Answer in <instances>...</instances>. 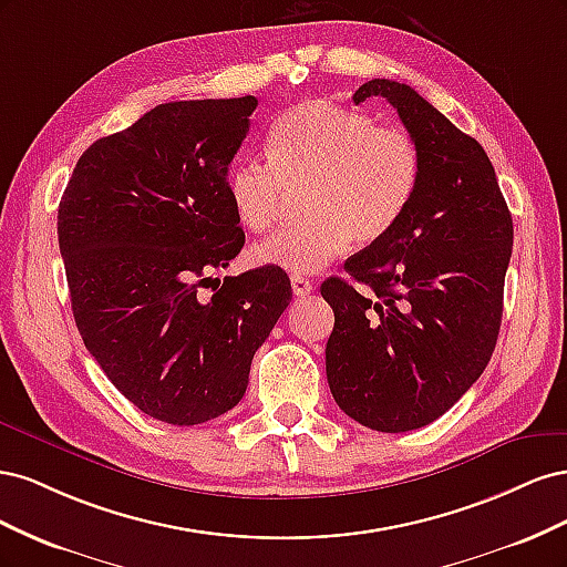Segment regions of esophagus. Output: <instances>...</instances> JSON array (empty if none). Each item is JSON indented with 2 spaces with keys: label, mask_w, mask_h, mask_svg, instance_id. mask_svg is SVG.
I'll return each mask as SVG.
<instances>
[{
  "label": "esophagus",
  "mask_w": 567,
  "mask_h": 567,
  "mask_svg": "<svg viewBox=\"0 0 567 567\" xmlns=\"http://www.w3.org/2000/svg\"><path fill=\"white\" fill-rule=\"evenodd\" d=\"M290 286H293V293L298 296V298H305V296H310V293H315V284L307 279V277H300V274H296L293 279H290Z\"/></svg>",
  "instance_id": "obj_1"
}]
</instances>
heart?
I'll return each mask as SVG.
<instances>
[{
  "instance_id": "heart-1",
  "label": "heart",
  "mask_w": 567,
  "mask_h": 567,
  "mask_svg": "<svg viewBox=\"0 0 567 567\" xmlns=\"http://www.w3.org/2000/svg\"><path fill=\"white\" fill-rule=\"evenodd\" d=\"M269 163L238 158L227 175L236 219L250 231L271 227L286 192L298 194L302 225L252 248L257 265L315 274L357 246L385 238L414 203L423 158L414 136L381 127L364 113L310 99L277 117L267 136Z\"/></svg>"
}]
</instances>
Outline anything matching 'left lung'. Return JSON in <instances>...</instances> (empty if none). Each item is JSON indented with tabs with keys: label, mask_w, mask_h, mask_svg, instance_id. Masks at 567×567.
Masks as SVG:
<instances>
[{
	"label": "left lung",
	"mask_w": 567,
	"mask_h": 567,
	"mask_svg": "<svg viewBox=\"0 0 567 567\" xmlns=\"http://www.w3.org/2000/svg\"><path fill=\"white\" fill-rule=\"evenodd\" d=\"M388 99L414 136L423 175L411 208L381 241L348 257L354 281L321 284L336 326L326 379L336 404L371 431L440 419L485 371L499 336L513 219L485 148L394 80L352 96Z\"/></svg>",
	"instance_id": "8db88e82"
}]
</instances>
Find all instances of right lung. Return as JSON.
<instances>
[{
	"label": "right lung",
	"mask_w": 567,
	"mask_h": 567,
	"mask_svg": "<svg viewBox=\"0 0 567 567\" xmlns=\"http://www.w3.org/2000/svg\"><path fill=\"white\" fill-rule=\"evenodd\" d=\"M255 106L241 96L151 109L82 153L59 203L84 348L136 409L173 425L241 402L252 354L293 298L269 265L198 296L246 244L227 173Z\"/></svg>",
	"instance_id": "right-lung-1"
}]
</instances>
